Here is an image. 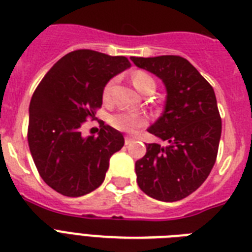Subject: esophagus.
Instances as JSON below:
<instances>
[{
  "label": "esophagus",
  "mask_w": 252,
  "mask_h": 252,
  "mask_svg": "<svg viewBox=\"0 0 252 252\" xmlns=\"http://www.w3.org/2000/svg\"><path fill=\"white\" fill-rule=\"evenodd\" d=\"M133 141H134V138H133V137H130V136H126V145L132 144Z\"/></svg>",
  "instance_id": "1"
}]
</instances>
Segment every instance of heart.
I'll list each match as a JSON object with an SVG mask.
<instances>
[{
	"label": "heart",
	"mask_w": 252,
	"mask_h": 252,
	"mask_svg": "<svg viewBox=\"0 0 252 252\" xmlns=\"http://www.w3.org/2000/svg\"><path fill=\"white\" fill-rule=\"evenodd\" d=\"M133 85L136 88L137 91L142 93V92L146 89V87H149L150 84H155L153 77L149 76L147 73L145 72H136L132 77ZM112 83H108L107 85L103 89V98H108L110 95V92H111ZM110 123L114 128H116L118 130H122V132L126 133H134L136 130H138L140 128H142L144 126H146L147 119L146 116L142 115V114H137V112H129V111H119L114 114V115L110 118Z\"/></svg>",
	"instance_id": "1"
}]
</instances>
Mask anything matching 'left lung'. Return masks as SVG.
<instances>
[{
	"instance_id": "8db88e82",
	"label": "left lung",
	"mask_w": 252,
	"mask_h": 252,
	"mask_svg": "<svg viewBox=\"0 0 252 252\" xmlns=\"http://www.w3.org/2000/svg\"><path fill=\"white\" fill-rule=\"evenodd\" d=\"M130 59L158 76L167 91L164 111L147 130L168 145H146L136 161L137 184L154 199L181 200L206 181L218 157L221 118L214 88L179 55Z\"/></svg>"
}]
</instances>
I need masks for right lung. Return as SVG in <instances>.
<instances>
[{"mask_svg":"<svg viewBox=\"0 0 252 252\" xmlns=\"http://www.w3.org/2000/svg\"><path fill=\"white\" fill-rule=\"evenodd\" d=\"M129 67L126 57L81 49L59 59L36 88L28 145L38 173L55 191L81 197L103 183L124 137L105 123L98 136L84 137L80 128L102 106L106 84Z\"/></svg>","mask_w":252,"mask_h":252,"instance_id":"right-lung-1","label":"right lung"}]
</instances>
